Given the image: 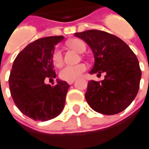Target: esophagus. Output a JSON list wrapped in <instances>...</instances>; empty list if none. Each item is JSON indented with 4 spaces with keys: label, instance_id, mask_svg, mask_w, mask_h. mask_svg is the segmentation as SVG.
Returning <instances> with one entry per match:
<instances>
[{
    "label": "esophagus",
    "instance_id": "obj_1",
    "mask_svg": "<svg viewBox=\"0 0 149 149\" xmlns=\"http://www.w3.org/2000/svg\"><path fill=\"white\" fill-rule=\"evenodd\" d=\"M73 82H74V80H73V81H68V84H72V83H73Z\"/></svg>",
    "mask_w": 149,
    "mask_h": 149
}]
</instances>
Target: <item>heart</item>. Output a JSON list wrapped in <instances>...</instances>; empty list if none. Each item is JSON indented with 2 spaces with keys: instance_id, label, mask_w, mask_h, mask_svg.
<instances>
[{
  "instance_id": "b5f03b06",
  "label": "heart",
  "mask_w": 149,
  "mask_h": 149,
  "mask_svg": "<svg viewBox=\"0 0 149 149\" xmlns=\"http://www.w3.org/2000/svg\"><path fill=\"white\" fill-rule=\"evenodd\" d=\"M68 47L71 49H75L78 52H83L86 49V45L83 40L80 39H72L67 43ZM52 64L56 67H61L63 64L64 59L61 50L58 48L54 49L52 54ZM88 66L86 64L81 63L76 65H66L65 67L62 68L60 72V77L62 80L66 81H73L77 79L81 75L86 71Z\"/></svg>"
}]
</instances>
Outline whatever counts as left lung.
Instances as JSON below:
<instances>
[{"instance_id": "8db88e82", "label": "left lung", "mask_w": 149, "mask_h": 149, "mask_svg": "<svg viewBox=\"0 0 149 149\" xmlns=\"http://www.w3.org/2000/svg\"><path fill=\"white\" fill-rule=\"evenodd\" d=\"M89 45L95 58L91 74L105 72L101 81H90L85 99L89 106L104 115H114L130 105L139 90L141 70L136 56L115 35L91 29L76 33Z\"/></svg>"}]
</instances>
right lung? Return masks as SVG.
<instances>
[{
    "label": "right lung",
    "mask_w": 149,
    "mask_h": 149,
    "mask_svg": "<svg viewBox=\"0 0 149 149\" xmlns=\"http://www.w3.org/2000/svg\"><path fill=\"white\" fill-rule=\"evenodd\" d=\"M62 36L43 37L29 44L15 59L8 78L10 93L16 106L34 120L46 121L61 114L65 107L69 84L56 80L53 86L47 79L56 75L52 54Z\"/></svg>",
    "instance_id": "add662e5"
}]
</instances>
